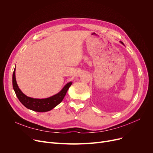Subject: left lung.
I'll use <instances>...</instances> for the list:
<instances>
[{
    "label": "left lung",
    "mask_w": 153,
    "mask_h": 153,
    "mask_svg": "<svg viewBox=\"0 0 153 153\" xmlns=\"http://www.w3.org/2000/svg\"><path fill=\"white\" fill-rule=\"evenodd\" d=\"M120 43H122L123 45H124V44H123V42H120ZM124 46H125V45H124Z\"/></svg>",
    "instance_id": "obj_1"
}]
</instances>
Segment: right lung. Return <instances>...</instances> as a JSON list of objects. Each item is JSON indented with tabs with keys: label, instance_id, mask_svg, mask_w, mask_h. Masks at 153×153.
Returning a JSON list of instances; mask_svg holds the SVG:
<instances>
[{
	"label": "right lung",
	"instance_id": "right-lung-1",
	"mask_svg": "<svg viewBox=\"0 0 153 153\" xmlns=\"http://www.w3.org/2000/svg\"><path fill=\"white\" fill-rule=\"evenodd\" d=\"M72 83V82L67 83L58 93L51 96V97L45 99H34L28 97L19 89L15 78V68L12 76L13 89L20 102L26 108L38 112H46L50 111L57 106L62 101Z\"/></svg>",
	"mask_w": 153,
	"mask_h": 153
}]
</instances>
